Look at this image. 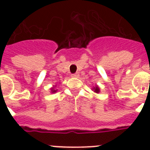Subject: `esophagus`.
<instances>
[{
  "label": "esophagus",
  "instance_id": "34e87169",
  "mask_svg": "<svg viewBox=\"0 0 150 150\" xmlns=\"http://www.w3.org/2000/svg\"><path fill=\"white\" fill-rule=\"evenodd\" d=\"M71 77H74V78H78L79 76V73H75V74H71Z\"/></svg>",
  "mask_w": 150,
  "mask_h": 150
}]
</instances>
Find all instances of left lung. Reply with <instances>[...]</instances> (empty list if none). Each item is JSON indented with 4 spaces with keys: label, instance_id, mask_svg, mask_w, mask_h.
I'll list each match as a JSON object with an SVG mask.
<instances>
[{
    "label": "left lung",
    "instance_id": "left-lung-1",
    "mask_svg": "<svg viewBox=\"0 0 150 150\" xmlns=\"http://www.w3.org/2000/svg\"><path fill=\"white\" fill-rule=\"evenodd\" d=\"M93 89H94V92H96V93H99V92H100V89H99L98 86L95 87Z\"/></svg>",
    "mask_w": 150,
    "mask_h": 150
}]
</instances>
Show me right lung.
Masks as SVG:
<instances>
[{
    "label": "right lung",
    "mask_w": 150,
    "mask_h": 150,
    "mask_svg": "<svg viewBox=\"0 0 150 150\" xmlns=\"http://www.w3.org/2000/svg\"><path fill=\"white\" fill-rule=\"evenodd\" d=\"M51 90H52V93H55V92H56V91H57V90H54V89H51Z\"/></svg>",
    "instance_id": "1"
}]
</instances>
